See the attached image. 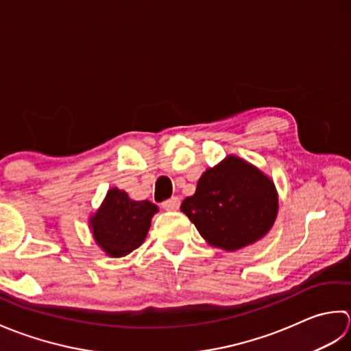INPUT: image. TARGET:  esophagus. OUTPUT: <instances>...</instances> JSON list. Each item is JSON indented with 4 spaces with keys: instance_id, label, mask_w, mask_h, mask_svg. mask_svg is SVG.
Masks as SVG:
<instances>
[{
    "instance_id": "1",
    "label": "esophagus",
    "mask_w": 351,
    "mask_h": 351,
    "mask_svg": "<svg viewBox=\"0 0 351 351\" xmlns=\"http://www.w3.org/2000/svg\"><path fill=\"white\" fill-rule=\"evenodd\" d=\"M162 207L165 210H177L180 207V198L178 197H171L162 203Z\"/></svg>"
}]
</instances>
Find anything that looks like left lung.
I'll return each instance as SVG.
<instances>
[{
    "mask_svg": "<svg viewBox=\"0 0 351 351\" xmlns=\"http://www.w3.org/2000/svg\"><path fill=\"white\" fill-rule=\"evenodd\" d=\"M210 245L234 252L253 244L274 224L277 192L269 178L239 157L206 169L197 191L180 206Z\"/></svg>",
    "mask_w": 351,
    "mask_h": 351,
    "instance_id": "obj_1",
    "label": "left lung"
}]
</instances>
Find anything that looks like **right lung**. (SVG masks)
Listing matches in <instances>:
<instances>
[{"mask_svg": "<svg viewBox=\"0 0 351 351\" xmlns=\"http://www.w3.org/2000/svg\"><path fill=\"white\" fill-rule=\"evenodd\" d=\"M156 212L152 202H133L124 191L113 188L90 219L92 234L109 256H125L144 242Z\"/></svg>", "mask_w": 351, "mask_h": 351, "instance_id": "obj_1", "label": "right lung"}]
</instances>
